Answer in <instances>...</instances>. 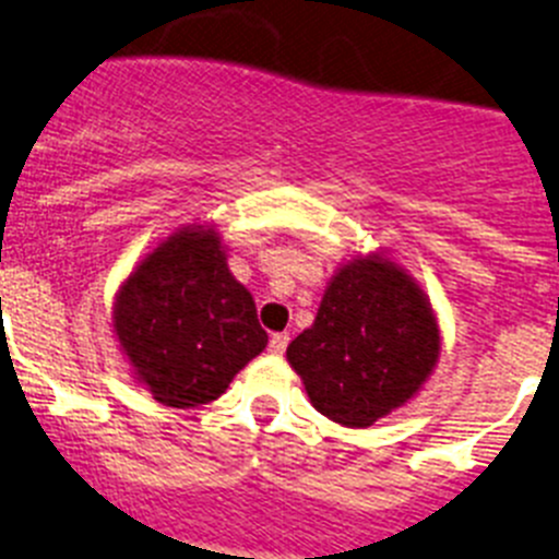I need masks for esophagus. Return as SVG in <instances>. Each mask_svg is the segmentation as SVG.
I'll list each match as a JSON object with an SVG mask.
<instances>
[{"mask_svg": "<svg viewBox=\"0 0 559 559\" xmlns=\"http://www.w3.org/2000/svg\"><path fill=\"white\" fill-rule=\"evenodd\" d=\"M286 344H289V333H273V336H270V353L281 356V353L286 350Z\"/></svg>", "mask_w": 559, "mask_h": 559, "instance_id": "obj_1", "label": "esophagus"}]
</instances>
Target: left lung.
<instances>
[{
  "mask_svg": "<svg viewBox=\"0 0 559 559\" xmlns=\"http://www.w3.org/2000/svg\"><path fill=\"white\" fill-rule=\"evenodd\" d=\"M441 356V331L421 286L383 253L336 270L314 325L286 347L311 405L344 427L403 408Z\"/></svg>",
  "mask_w": 559,
  "mask_h": 559,
  "instance_id": "obj_1",
  "label": "left lung"
}]
</instances>
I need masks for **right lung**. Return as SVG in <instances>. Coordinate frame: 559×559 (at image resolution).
Returning a JSON list of instances; mask_svg holds the SVG:
<instances>
[{
	"label": "right lung",
	"mask_w": 559,
	"mask_h": 559,
	"mask_svg": "<svg viewBox=\"0 0 559 559\" xmlns=\"http://www.w3.org/2000/svg\"><path fill=\"white\" fill-rule=\"evenodd\" d=\"M112 331L138 383L168 408L217 400L267 347L250 292L231 275L215 226H181L129 273Z\"/></svg>",
	"instance_id": "1"
}]
</instances>
